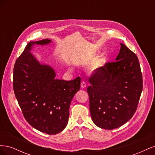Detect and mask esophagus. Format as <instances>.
<instances>
[{
	"label": "esophagus",
	"instance_id": "34e87169",
	"mask_svg": "<svg viewBox=\"0 0 155 155\" xmlns=\"http://www.w3.org/2000/svg\"><path fill=\"white\" fill-rule=\"evenodd\" d=\"M86 87H87V83L85 81H82L81 83V87L82 88H85Z\"/></svg>",
	"mask_w": 155,
	"mask_h": 155
}]
</instances>
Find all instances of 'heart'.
Listing matches in <instances>:
<instances>
[{"label": "heart", "mask_w": 155, "mask_h": 155, "mask_svg": "<svg viewBox=\"0 0 155 155\" xmlns=\"http://www.w3.org/2000/svg\"><path fill=\"white\" fill-rule=\"evenodd\" d=\"M83 58L86 61H92L95 59V55L93 54H85ZM106 63L107 59L104 55L99 56L89 69V72L92 74L101 75L104 72Z\"/></svg>", "instance_id": "1"}]
</instances>
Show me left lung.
<instances>
[{
    "mask_svg": "<svg viewBox=\"0 0 155 155\" xmlns=\"http://www.w3.org/2000/svg\"><path fill=\"white\" fill-rule=\"evenodd\" d=\"M120 45L115 61L106 64L101 75L89 78L91 118L96 125L104 129L120 127L132 118L143 88L137 56L124 44Z\"/></svg>",
    "mask_w": 155,
    "mask_h": 155,
    "instance_id": "1",
    "label": "left lung"
}]
</instances>
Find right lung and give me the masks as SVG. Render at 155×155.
Segmentation results:
<instances>
[{"label": "right lung", "instance_id": "1", "mask_svg": "<svg viewBox=\"0 0 155 155\" xmlns=\"http://www.w3.org/2000/svg\"><path fill=\"white\" fill-rule=\"evenodd\" d=\"M46 39L31 41L13 68V90L26 120L33 127L48 134H55L66 127L69 108L80 89L81 78L71 81L55 79L54 69L41 64L31 53L34 45H48Z\"/></svg>", "mask_w": 155, "mask_h": 155}]
</instances>
